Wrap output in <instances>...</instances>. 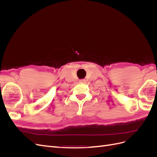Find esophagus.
<instances>
[{"label":"esophagus","mask_w":157,"mask_h":157,"mask_svg":"<svg viewBox=\"0 0 157 157\" xmlns=\"http://www.w3.org/2000/svg\"><path fill=\"white\" fill-rule=\"evenodd\" d=\"M85 81H86V80H85V79H81V80H80V82H81V83H83V82H84Z\"/></svg>","instance_id":"1"}]
</instances>
